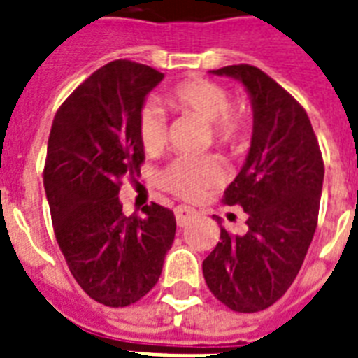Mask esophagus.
Masks as SVG:
<instances>
[{
  "label": "esophagus",
  "mask_w": 358,
  "mask_h": 358,
  "mask_svg": "<svg viewBox=\"0 0 358 358\" xmlns=\"http://www.w3.org/2000/svg\"><path fill=\"white\" fill-rule=\"evenodd\" d=\"M196 215H198V213H196V209H192V207H187V205H179V207H176L177 226H185V224L190 222V220H192Z\"/></svg>",
  "instance_id": "esophagus-1"
}]
</instances>
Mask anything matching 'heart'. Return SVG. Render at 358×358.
I'll list each match as a JSON object with an SVG mask.
<instances>
[{"label":"heart","instance_id":"obj_1","mask_svg":"<svg viewBox=\"0 0 358 358\" xmlns=\"http://www.w3.org/2000/svg\"><path fill=\"white\" fill-rule=\"evenodd\" d=\"M166 106L181 115L203 121L210 141L220 149H235L250 127V113L245 104H229L224 85L210 80H185L164 93ZM138 141L148 155L164 149L166 123L159 108L145 106L138 115ZM222 168L213 159H177L160 177L168 192L182 199H198L213 185L222 181Z\"/></svg>","mask_w":358,"mask_h":358}]
</instances>
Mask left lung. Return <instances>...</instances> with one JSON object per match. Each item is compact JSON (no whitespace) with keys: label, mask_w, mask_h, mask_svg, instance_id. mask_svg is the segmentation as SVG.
I'll return each instance as SVG.
<instances>
[{"label":"left lung","mask_w":358,"mask_h":358,"mask_svg":"<svg viewBox=\"0 0 358 358\" xmlns=\"http://www.w3.org/2000/svg\"><path fill=\"white\" fill-rule=\"evenodd\" d=\"M210 73L245 85L254 130L248 157L222 199L245 209L248 231L220 228L203 276L220 303L252 314L276 303L301 271L317 226L325 168L308 115L282 85L252 65Z\"/></svg>","instance_id":"obj_1"}]
</instances>
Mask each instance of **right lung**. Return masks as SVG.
<instances>
[{
	"instance_id": "obj_1",
	"label": "right lung",
	"mask_w": 358,
	"mask_h": 358,
	"mask_svg": "<svg viewBox=\"0 0 358 358\" xmlns=\"http://www.w3.org/2000/svg\"><path fill=\"white\" fill-rule=\"evenodd\" d=\"M164 74L117 59L101 66L69 95L48 138L44 190L65 262L91 299L129 306L159 282L176 237V217L162 205L124 217L119 187L138 176L145 153L138 115Z\"/></svg>"
}]
</instances>
